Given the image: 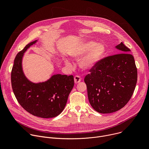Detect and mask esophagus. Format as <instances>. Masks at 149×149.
<instances>
[{
    "mask_svg": "<svg viewBox=\"0 0 149 149\" xmlns=\"http://www.w3.org/2000/svg\"><path fill=\"white\" fill-rule=\"evenodd\" d=\"M81 81V78L79 76H78V75H76L74 77V82L75 84H77V83H79L80 81Z\"/></svg>",
    "mask_w": 149,
    "mask_h": 149,
    "instance_id": "1",
    "label": "esophagus"
}]
</instances>
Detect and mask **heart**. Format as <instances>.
Returning a JSON list of instances; mask_svg holds the SVG:
<instances>
[{
  "label": "heart",
  "mask_w": 149,
  "mask_h": 149,
  "mask_svg": "<svg viewBox=\"0 0 149 149\" xmlns=\"http://www.w3.org/2000/svg\"><path fill=\"white\" fill-rule=\"evenodd\" d=\"M88 52L79 61V66L84 70H90L94 67L96 63L100 59L104 52V47L100 44H95L93 41L83 43L79 48L72 54V57L79 59L84 54ZM65 64L70 67L71 63L67 59H64Z\"/></svg>",
  "instance_id": "obj_1"
}]
</instances>
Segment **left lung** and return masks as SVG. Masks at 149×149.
<instances>
[{"mask_svg":"<svg viewBox=\"0 0 149 149\" xmlns=\"http://www.w3.org/2000/svg\"><path fill=\"white\" fill-rule=\"evenodd\" d=\"M115 48L117 54L99 61L84 78L89 102L100 113H111L124 107L136 86L137 70L130 49L123 42Z\"/></svg>","mask_w":149,"mask_h":149,"instance_id":"1","label":"left lung"}]
</instances>
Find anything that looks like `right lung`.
I'll return each mask as SVG.
<instances>
[{"mask_svg": "<svg viewBox=\"0 0 149 149\" xmlns=\"http://www.w3.org/2000/svg\"><path fill=\"white\" fill-rule=\"evenodd\" d=\"M38 40L28 44L15 57L11 72L13 93L20 105L30 114L41 118L56 117L64 109L74 86L73 75L55 74L45 82L34 83L22 69L24 53Z\"/></svg>", "mask_w": 149, "mask_h": 149, "instance_id": "add662e5", "label": "right lung"}]
</instances>
